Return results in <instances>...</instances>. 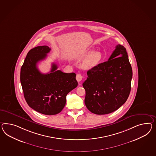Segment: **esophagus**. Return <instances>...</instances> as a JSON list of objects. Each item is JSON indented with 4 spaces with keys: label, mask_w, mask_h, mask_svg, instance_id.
<instances>
[{
    "label": "esophagus",
    "mask_w": 156,
    "mask_h": 156,
    "mask_svg": "<svg viewBox=\"0 0 156 156\" xmlns=\"http://www.w3.org/2000/svg\"><path fill=\"white\" fill-rule=\"evenodd\" d=\"M82 77H83V76L81 75V74L78 73L76 75V80L78 82H80V81H81V80H82Z\"/></svg>",
    "instance_id": "esophagus-1"
}]
</instances>
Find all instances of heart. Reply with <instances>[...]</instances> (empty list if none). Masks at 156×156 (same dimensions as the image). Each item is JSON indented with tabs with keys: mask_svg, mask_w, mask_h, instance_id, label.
Here are the masks:
<instances>
[{
	"mask_svg": "<svg viewBox=\"0 0 156 156\" xmlns=\"http://www.w3.org/2000/svg\"><path fill=\"white\" fill-rule=\"evenodd\" d=\"M92 52V50H88L79 56V58H83ZM103 59V55L101 51L92 52L87 56L81 63V67L84 69H91L100 64Z\"/></svg>",
	"mask_w": 156,
	"mask_h": 156,
	"instance_id": "b5f03b06",
	"label": "heart"
}]
</instances>
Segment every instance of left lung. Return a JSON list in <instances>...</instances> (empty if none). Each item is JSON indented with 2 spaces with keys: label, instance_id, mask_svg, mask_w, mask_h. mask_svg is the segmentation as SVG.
Returning a JSON list of instances; mask_svg holds the SVG:
<instances>
[{
  "label": "left lung",
  "instance_id": "1",
  "mask_svg": "<svg viewBox=\"0 0 156 156\" xmlns=\"http://www.w3.org/2000/svg\"><path fill=\"white\" fill-rule=\"evenodd\" d=\"M83 84L85 90V104L97 115L115 112L126 102L131 88L132 69L127 52L118 44L108 61L87 72Z\"/></svg>",
  "mask_w": 156,
  "mask_h": 156
}]
</instances>
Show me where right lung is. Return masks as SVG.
Masks as SVG:
<instances>
[{"instance_id":"right-lung-1","label":"right lung","mask_w":156,"mask_h":156,"mask_svg":"<svg viewBox=\"0 0 156 156\" xmlns=\"http://www.w3.org/2000/svg\"><path fill=\"white\" fill-rule=\"evenodd\" d=\"M50 50L48 46L31 49L20 71V81L28 105L36 112L48 115L57 114L63 110L67 94L78 85L75 73L57 70L55 63L48 73H42L38 70L37 64L44 59Z\"/></svg>"}]
</instances>
